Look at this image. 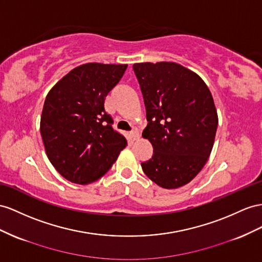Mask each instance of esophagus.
Wrapping results in <instances>:
<instances>
[{"instance_id": "obj_1", "label": "esophagus", "mask_w": 262, "mask_h": 262, "mask_svg": "<svg viewBox=\"0 0 262 262\" xmlns=\"http://www.w3.org/2000/svg\"><path fill=\"white\" fill-rule=\"evenodd\" d=\"M130 136H132V138H133L134 140L138 139V138H139V133H138V130H137L136 128L133 129V130L130 132Z\"/></svg>"}]
</instances>
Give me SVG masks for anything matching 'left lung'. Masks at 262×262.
I'll return each instance as SVG.
<instances>
[{
	"mask_svg": "<svg viewBox=\"0 0 262 262\" xmlns=\"http://www.w3.org/2000/svg\"><path fill=\"white\" fill-rule=\"evenodd\" d=\"M146 106L143 137L152 157L142 163L146 176L165 189L195 178L207 163L218 115L208 86L199 75L173 62L133 65Z\"/></svg>",
	"mask_w": 262,
	"mask_h": 262,
	"instance_id": "left-lung-1",
	"label": "left lung"
}]
</instances>
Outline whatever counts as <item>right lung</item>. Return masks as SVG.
<instances>
[{"label":"right lung","mask_w":262,"mask_h":262,"mask_svg":"<svg viewBox=\"0 0 262 262\" xmlns=\"http://www.w3.org/2000/svg\"><path fill=\"white\" fill-rule=\"evenodd\" d=\"M127 64L87 63L52 87L41 116V135L51 164L74 184L96 182L127 146L112 127L104 102Z\"/></svg>","instance_id":"obj_1"}]
</instances>
